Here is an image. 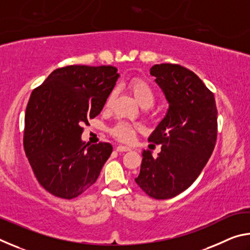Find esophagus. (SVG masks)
Masks as SVG:
<instances>
[{"mask_svg":"<svg viewBox=\"0 0 250 250\" xmlns=\"http://www.w3.org/2000/svg\"><path fill=\"white\" fill-rule=\"evenodd\" d=\"M117 151L118 152H126V151H130V147L125 146H118Z\"/></svg>","mask_w":250,"mask_h":250,"instance_id":"obj_1","label":"esophagus"}]
</instances>
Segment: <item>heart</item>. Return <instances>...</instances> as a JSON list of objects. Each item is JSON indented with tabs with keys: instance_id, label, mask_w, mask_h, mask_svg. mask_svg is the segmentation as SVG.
Listing matches in <instances>:
<instances>
[{
	"instance_id": "1",
	"label": "heart",
	"mask_w": 250,
	"mask_h": 250,
	"mask_svg": "<svg viewBox=\"0 0 250 250\" xmlns=\"http://www.w3.org/2000/svg\"><path fill=\"white\" fill-rule=\"evenodd\" d=\"M128 88L134 99L143 108H149L155 101V91L149 82L142 78H132L128 83ZM113 92H111L105 100V107H109L113 100ZM140 130V126L137 125L129 124V122H118L110 129V133L117 140L125 143L133 142L135 139V133Z\"/></svg>"
}]
</instances>
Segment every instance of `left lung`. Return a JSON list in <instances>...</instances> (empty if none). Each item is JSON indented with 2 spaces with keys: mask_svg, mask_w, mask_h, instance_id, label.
<instances>
[{
  "mask_svg": "<svg viewBox=\"0 0 250 250\" xmlns=\"http://www.w3.org/2000/svg\"><path fill=\"white\" fill-rule=\"evenodd\" d=\"M168 101L167 116L149 141L161 146L158 158L143 151L135 183L150 197L167 200L193 184L213 153L217 139L215 97L196 74L177 64L151 68Z\"/></svg>",
  "mask_w": 250,
  "mask_h": 250,
  "instance_id": "1",
  "label": "left lung"
}]
</instances>
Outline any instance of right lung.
I'll list each match as a JSON object with an SVG mask.
<instances>
[{"mask_svg": "<svg viewBox=\"0 0 250 250\" xmlns=\"http://www.w3.org/2000/svg\"><path fill=\"white\" fill-rule=\"evenodd\" d=\"M119 75L113 66L55 69L29 97L23 145L34 175L54 196L71 200L95 183L112 146L84 145L83 125L98 116Z\"/></svg>", "mask_w": 250, "mask_h": 250, "instance_id": "right-lung-1", "label": "right lung"}]
</instances>
